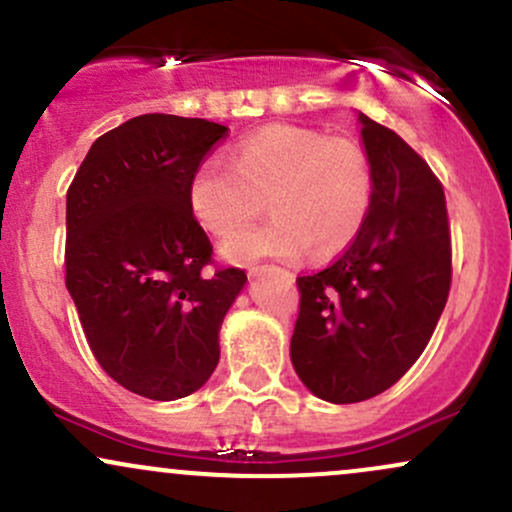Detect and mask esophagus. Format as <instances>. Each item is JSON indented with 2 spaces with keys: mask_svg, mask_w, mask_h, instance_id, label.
I'll use <instances>...</instances> for the list:
<instances>
[{
  "mask_svg": "<svg viewBox=\"0 0 512 512\" xmlns=\"http://www.w3.org/2000/svg\"><path fill=\"white\" fill-rule=\"evenodd\" d=\"M269 269H272V267H269V264H252V267L248 269V274L250 276H260L264 272H269Z\"/></svg>",
  "mask_w": 512,
  "mask_h": 512,
  "instance_id": "obj_1",
  "label": "esophagus"
}]
</instances>
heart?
<instances>
[{
	"mask_svg": "<svg viewBox=\"0 0 512 512\" xmlns=\"http://www.w3.org/2000/svg\"><path fill=\"white\" fill-rule=\"evenodd\" d=\"M373 195V163L361 144L291 125L250 134L231 161L204 158L187 180L190 214L216 238L248 226L267 202L272 219L221 245L240 264L339 255L361 233Z\"/></svg>",
	"mask_w": 512,
	"mask_h": 512,
	"instance_id": "1",
	"label": "heart"
}]
</instances>
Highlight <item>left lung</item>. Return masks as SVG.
<instances>
[{
    "mask_svg": "<svg viewBox=\"0 0 512 512\" xmlns=\"http://www.w3.org/2000/svg\"><path fill=\"white\" fill-rule=\"evenodd\" d=\"M375 195L361 233L330 267L298 276L291 363L315 397L363 402L426 349L450 291L443 187L411 146L358 113Z\"/></svg>",
    "mask_w": 512,
    "mask_h": 512,
    "instance_id": "obj_1",
    "label": "left lung"
}]
</instances>
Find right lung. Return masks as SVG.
Segmentation results:
<instances>
[{"label":"right lung","mask_w":512,"mask_h":512,"mask_svg":"<svg viewBox=\"0 0 512 512\" xmlns=\"http://www.w3.org/2000/svg\"><path fill=\"white\" fill-rule=\"evenodd\" d=\"M228 127L139 115L93 142L67 192V291L105 373L134 395L173 402L219 363V332L243 269L207 272L211 243L187 180Z\"/></svg>","instance_id":"obj_1"}]
</instances>
